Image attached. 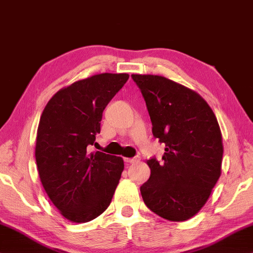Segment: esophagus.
<instances>
[{
    "label": "esophagus",
    "instance_id": "obj_1",
    "mask_svg": "<svg viewBox=\"0 0 253 253\" xmlns=\"http://www.w3.org/2000/svg\"><path fill=\"white\" fill-rule=\"evenodd\" d=\"M125 160V162H126V164H134V162H136L137 160H139V158H125L124 159Z\"/></svg>",
    "mask_w": 253,
    "mask_h": 253
}]
</instances>
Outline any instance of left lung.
<instances>
[{
  "mask_svg": "<svg viewBox=\"0 0 253 253\" xmlns=\"http://www.w3.org/2000/svg\"><path fill=\"white\" fill-rule=\"evenodd\" d=\"M146 101L152 132L165 143L162 161L149 159L143 202L162 218L182 222L200 211L220 176L223 145L211 108L196 92L153 75H132Z\"/></svg>",
  "mask_w": 253,
  "mask_h": 253,
  "instance_id": "obj_1",
  "label": "left lung"
}]
</instances>
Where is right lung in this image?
Masks as SVG:
<instances>
[{
	"label": "right lung",
	"mask_w": 253,
	"mask_h": 253,
	"mask_svg": "<svg viewBox=\"0 0 253 253\" xmlns=\"http://www.w3.org/2000/svg\"><path fill=\"white\" fill-rule=\"evenodd\" d=\"M127 73H100L59 89L41 116L36 164L51 202L73 223H85L110 206L124 161L89 153L100 133L103 112L126 84Z\"/></svg>",
	"instance_id": "add662e5"
}]
</instances>
